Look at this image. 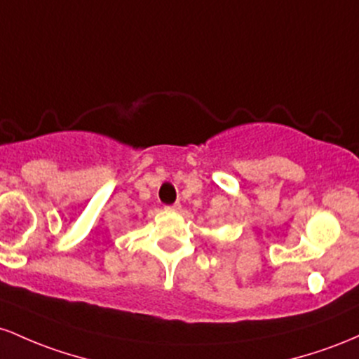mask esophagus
Returning <instances> with one entry per match:
<instances>
[{"mask_svg":"<svg viewBox=\"0 0 359 359\" xmlns=\"http://www.w3.org/2000/svg\"><path fill=\"white\" fill-rule=\"evenodd\" d=\"M169 210H178L180 208V203H172V205H169Z\"/></svg>","mask_w":359,"mask_h":359,"instance_id":"1","label":"esophagus"}]
</instances>
